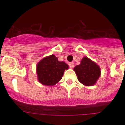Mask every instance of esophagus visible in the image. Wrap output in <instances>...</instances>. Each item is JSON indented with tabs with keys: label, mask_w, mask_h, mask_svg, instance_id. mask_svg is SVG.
<instances>
[{
	"label": "esophagus",
	"mask_w": 125,
	"mask_h": 125,
	"mask_svg": "<svg viewBox=\"0 0 125 125\" xmlns=\"http://www.w3.org/2000/svg\"><path fill=\"white\" fill-rule=\"evenodd\" d=\"M69 67H70L71 68H73L74 66V63L73 62H70L69 63Z\"/></svg>",
	"instance_id": "1"
}]
</instances>
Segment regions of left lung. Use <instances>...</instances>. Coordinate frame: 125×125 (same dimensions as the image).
<instances>
[{
    "label": "left lung",
    "mask_w": 125,
    "mask_h": 125,
    "mask_svg": "<svg viewBox=\"0 0 125 125\" xmlns=\"http://www.w3.org/2000/svg\"><path fill=\"white\" fill-rule=\"evenodd\" d=\"M74 71L78 81L86 86L94 85L101 76L99 65L87 57H83L80 64L75 66Z\"/></svg>",
    "instance_id": "left-lung-1"
}]
</instances>
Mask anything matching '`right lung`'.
Here are the masks:
<instances>
[{
    "mask_svg": "<svg viewBox=\"0 0 125 125\" xmlns=\"http://www.w3.org/2000/svg\"><path fill=\"white\" fill-rule=\"evenodd\" d=\"M68 65L59 62L54 54L43 58L37 65L36 72L38 81L43 85H54L62 79Z\"/></svg>",
    "mask_w": 125,
    "mask_h": 125,
    "instance_id": "right-lung-1",
    "label": "right lung"
}]
</instances>
